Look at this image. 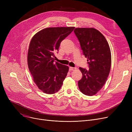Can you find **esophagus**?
<instances>
[{"label":"esophagus","mask_w":132,"mask_h":132,"mask_svg":"<svg viewBox=\"0 0 132 132\" xmlns=\"http://www.w3.org/2000/svg\"><path fill=\"white\" fill-rule=\"evenodd\" d=\"M75 69V67H70V68H69V70H70V71H73Z\"/></svg>","instance_id":"obj_1"}]
</instances>
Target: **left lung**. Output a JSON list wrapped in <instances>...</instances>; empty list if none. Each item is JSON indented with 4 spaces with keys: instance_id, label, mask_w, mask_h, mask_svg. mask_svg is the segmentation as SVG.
Returning <instances> with one entry per match:
<instances>
[{
    "instance_id": "8db88e82",
    "label": "left lung",
    "mask_w": 132,
    "mask_h": 132,
    "mask_svg": "<svg viewBox=\"0 0 132 132\" xmlns=\"http://www.w3.org/2000/svg\"><path fill=\"white\" fill-rule=\"evenodd\" d=\"M83 54L87 58L89 70L80 67L82 79L80 90L86 95H95L105 84L111 65V54L105 37L97 29L78 28L74 30Z\"/></svg>"
}]
</instances>
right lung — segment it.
I'll use <instances>...</instances> for the list:
<instances>
[{
	"instance_id": "add662e5",
	"label": "right lung",
	"mask_w": 132,
	"mask_h": 132,
	"mask_svg": "<svg viewBox=\"0 0 132 132\" xmlns=\"http://www.w3.org/2000/svg\"><path fill=\"white\" fill-rule=\"evenodd\" d=\"M75 27L47 28L32 38L28 52V65L34 82L43 92L53 94L62 86L67 66L54 62V53ZM58 53V52H57Z\"/></svg>"
}]
</instances>
